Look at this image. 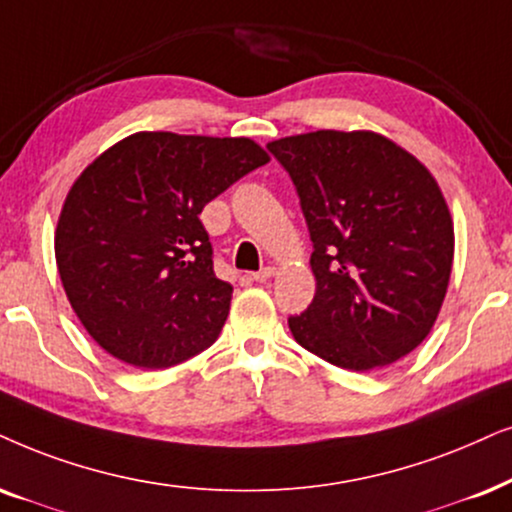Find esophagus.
Instances as JSON below:
<instances>
[{
    "mask_svg": "<svg viewBox=\"0 0 512 512\" xmlns=\"http://www.w3.org/2000/svg\"><path fill=\"white\" fill-rule=\"evenodd\" d=\"M275 268H263V270H258V272H254V280L256 282H268L270 277H275Z\"/></svg>",
    "mask_w": 512,
    "mask_h": 512,
    "instance_id": "esophagus-1",
    "label": "esophagus"
}]
</instances>
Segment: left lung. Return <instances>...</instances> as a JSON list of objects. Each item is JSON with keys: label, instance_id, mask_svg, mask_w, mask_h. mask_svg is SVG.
<instances>
[{"label": "left lung", "instance_id": "obj_1", "mask_svg": "<svg viewBox=\"0 0 512 512\" xmlns=\"http://www.w3.org/2000/svg\"><path fill=\"white\" fill-rule=\"evenodd\" d=\"M313 240L317 289L289 317L296 343L341 369L409 355L447 296L454 221L426 164L376 131L320 129L270 141Z\"/></svg>", "mask_w": 512, "mask_h": 512}]
</instances>
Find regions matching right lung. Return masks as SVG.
I'll use <instances>...</instances> for the list:
<instances>
[{
  "label": "right lung",
  "mask_w": 512,
  "mask_h": 512,
  "mask_svg": "<svg viewBox=\"0 0 512 512\" xmlns=\"http://www.w3.org/2000/svg\"><path fill=\"white\" fill-rule=\"evenodd\" d=\"M265 162L244 136L138 131L75 178L53 249L65 296L105 353L167 369L214 345L232 284L214 275L199 214Z\"/></svg>",
  "instance_id": "add662e5"
}]
</instances>
